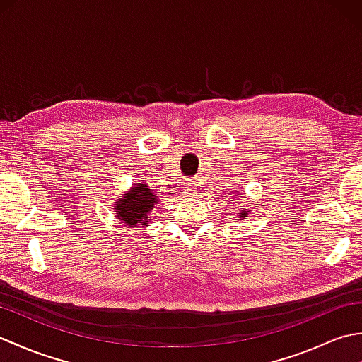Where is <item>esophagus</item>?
Instances as JSON below:
<instances>
[{
  "label": "esophagus",
  "instance_id": "34e87169",
  "mask_svg": "<svg viewBox=\"0 0 362 362\" xmlns=\"http://www.w3.org/2000/svg\"><path fill=\"white\" fill-rule=\"evenodd\" d=\"M197 189H199V185L196 182H193V180H189V182H187V187H185V191H187V194H189V196H193V194H196L197 193Z\"/></svg>",
  "mask_w": 362,
  "mask_h": 362
}]
</instances>
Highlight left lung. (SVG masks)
<instances>
[{
	"label": "left lung",
	"mask_w": 362,
	"mask_h": 362,
	"mask_svg": "<svg viewBox=\"0 0 362 362\" xmlns=\"http://www.w3.org/2000/svg\"><path fill=\"white\" fill-rule=\"evenodd\" d=\"M230 194V193H228ZM232 197H235V199H238V197H241V194H233ZM252 214V211H250V209H244V210H241L240 213L236 214L238 216V221H243V219H249V216Z\"/></svg>",
	"instance_id": "8db88e82"
}]
</instances>
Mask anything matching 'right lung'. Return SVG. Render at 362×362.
Segmentation results:
<instances>
[{
    "mask_svg": "<svg viewBox=\"0 0 362 362\" xmlns=\"http://www.w3.org/2000/svg\"><path fill=\"white\" fill-rule=\"evenodd\" d=\"M156 204H158V196L148 187V183L144 180L134 183L127 193L115 201V218L129 228L144 227L152 221L149 214Z\"/></svg>",
    "mask_w": 362,
    "mask_h": 362,
    "instance_id": "1",
    "label": "right lung"
}]
</instances>
